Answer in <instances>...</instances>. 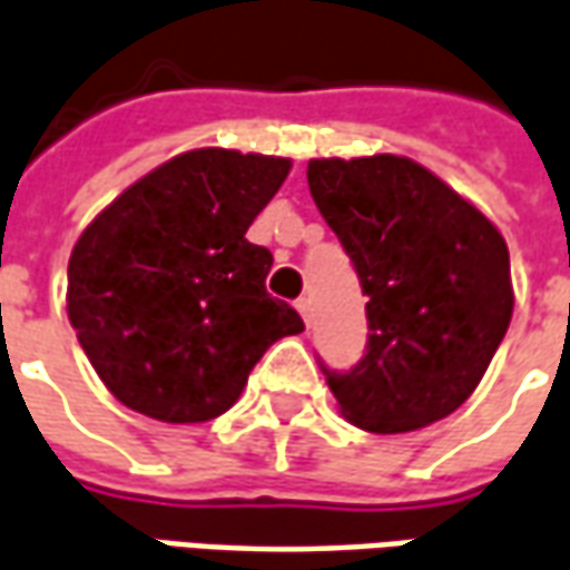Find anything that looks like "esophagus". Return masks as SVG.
Wrapping results in <instances>:
<instances>
[{
  "mask_svg": "<svg viewBox=\"0 0 570 570\" xmlns=\"http://www.w3.org/2000/svg\"><path fill=\"white\" fill-rule=\"evenodd\" d=\"M296 308H299V315L305 324H312V299L308 296H302V299H296Z\"/></svg>",
  "mask_w": 570,
  "mask_h": 570,
  "instance_id": "34e87169",
  "label": "esophagus"
}]
</instances>
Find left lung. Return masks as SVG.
Listing matches in <instances>:
<instances>
[{
	"label": "left lung",
	"instance_id": "obj_1",
	"mask_svg": "<svg viewBox=\"0 0 570 570\" xmlns=\"http://www.w3.org/2000/svg\"><path fill=\"white\" fill-rule=\"evenodd\" d=\"M308 189L367 296L365 355L321 362L352 424L405 433L474 393L512 321L509 246L490 220L412 158H315Z\"/></svg>",
	"mask_w": 570,
	"mask_h": 570
}]
</instances>
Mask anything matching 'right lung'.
<instances>
[{
    "mask_svg": "<svg viewBox=\"0 0 570 570\" xmlns=\"http://www.w3.org/2000/svg\"><path fill=\"white\" fill-rule=\"evenodd\" d=\"M286 174L289 158L184 153L80 234L68 317L127 409L168 424L224 415L271 343L305 331L265 289L274 255L246 239Z\"/></svg>",
    "mask_w": 570,
    "mask_h": 570,
    "instance_id": "1",
    "label": "right lung"
}]
</instances>
